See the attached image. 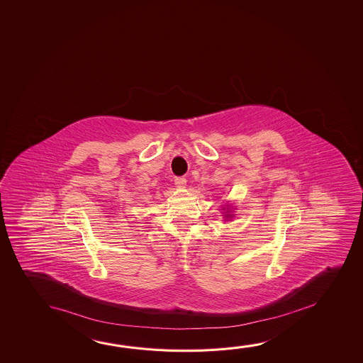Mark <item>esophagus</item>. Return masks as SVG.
Instances as JSON below:
<instances>
[{"instance_id": "esophagus-1", "label": "esophagus", "mask_w": 363, "mask_h": 363, "mask_svg": "<svg viewBox=\"0 0 363 363\" xmlns=\"http://www.w3.org/2000/svg\"><path fill=\"white\" fill-rule=\"evenodd\" d=\"M186 179L184 177H174V184L179 187V189H184L186 186Z\"/></svg>"}]
</instances>
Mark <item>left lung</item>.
<instances>
[{"instance_id":"1","label":"left lung","mask_w":363,"mask_h":363,"mask_svg":"<svg viewBox=\"0 0 363 363\" xmlns=\"http://www.w3.org/2000/svg\"><path fill=\"white\" fill-rule=\"evenodd\" d=\"M225 218H230V214L225 215Z\"/></svg>"}]
</instances>
